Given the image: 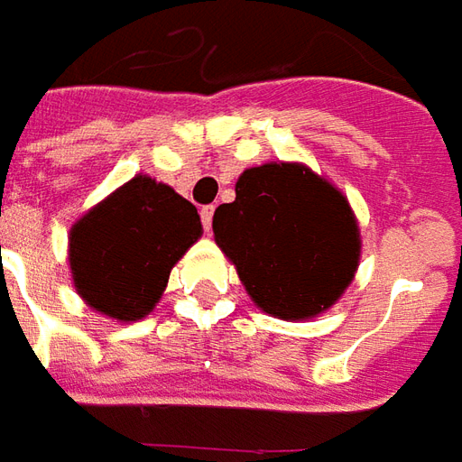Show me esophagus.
Wrapping results in <instances>:
<instances>
[{
  "label": "esophagus",
  "instance_id": "34e87169",
  "mask_svg": "<svg viewBox=\"0 0 462 462\" xmlns=\"http://www.w3.org/2000/svg\"><path fill=\"white\" fill-rule=\"evenodd\" d=\"M212 215H215V208H212V205H208V208H202L200 210L202 227H205L208 232H210V227H212Z\"/></svg>",
  "mask_w": 462,
  "mask_h": 462
}]
</instances>
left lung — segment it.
I'll return each mask as SVG.
<instances>
[{"label": "left lung", "mask_w": 462, "mask_h": 462, "mask_svg": "<svg viewBox=\"0 0 462 462\" xmlns=\"http://www.w3.org/2000/svg\"><path fill=\"white\" fill-rule=\"evenodd\" d=\"M212 232L252 301L277 319H311L337 304L361 254L348 200L301 162L247 168Z\"/></svg>", "instance_id": "left-lung-1"}]
</instances>
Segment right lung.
Returning a JSON list of instances; mask_svg holds the SVG:
<instances>
[{"label":"right lung","instance_id":"1","mask_svg":"<svg viewBox=\"0 0 462 462\" xmlns=\"http://www.w3.org/2000/svg\"><path fill=\"white\" fill-rule=\"evenodd\" d=\"M200 235L192 202L165 182L135 175L71 227L69 264L76 291L111 319H143Z\"/></svg>","mask_w":462,"mask_h":462}]
</instances>
